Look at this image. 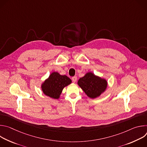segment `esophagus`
I'll return each mask as SVG.
<instances>
[{
	"instance_id": "obj_1",
	"label": "esophagus",
	"mask_w": 147,
	"mask_h": 147,
	"mask_svg": "<svg viewBox=\"0 0 147 147\" xmlns=\"http://www.w3.org/2000/svg\"><path fill=\"white\" fill-rule=\"evenodd\" d=\"M72 81L74 82H76V81H77V77L76 76H74V77H72Z\"/></svg>"
}]
</instances>
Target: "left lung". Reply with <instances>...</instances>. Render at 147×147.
I'll list each match as a JSON object with an SVG mask.
<instances>
[{
	"label": "left lung",
	"instance_id": "obj_1",
	"mask_svg": "<svg viewBox=\"0 0 147 147\" xmlns=\"http://www.w3.org/2000/svg\"><path fill=\"white\" fill-rule=\"evenodd\" d=\"M78 84L88 96L95 98L106 90L107 81L89 72L78 80Z\"/></svg>",
	"mask_w": 147,
	"mask_h": 147
}]
</instances>
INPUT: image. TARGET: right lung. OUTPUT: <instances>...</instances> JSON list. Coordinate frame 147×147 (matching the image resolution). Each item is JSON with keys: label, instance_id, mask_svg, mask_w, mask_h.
<instances>
[{"label": "right lung", "instance_id": "right-lung-1", "mask_svg": "<svg viewBox=\"0 0 147 147\" xmlns=\"http://www.w3.org/2000/svg\"><path fill=\"white\" fill-rule=\"evenodd\" d=\"M71 82V80L66 76H62L57 72L52 73L49 78L42 85L44 93L49 97L58 99L63 89Z\"/></svg>", "mask_w": 147, "mask_h": 147}]
</instances>
